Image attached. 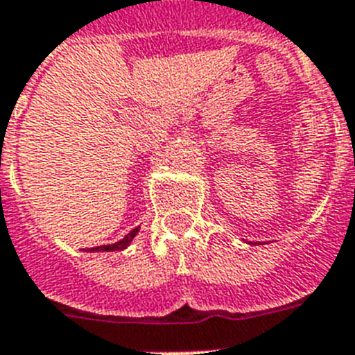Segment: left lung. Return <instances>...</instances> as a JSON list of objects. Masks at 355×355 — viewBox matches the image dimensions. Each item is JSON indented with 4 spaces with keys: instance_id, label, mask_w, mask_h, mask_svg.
I'll list each match as a JSON object with an SVG mask.
<instances>
[{
    "instance_id": "left-lung-1",
    "label": "left lung",
    "mask_w": 355,
    "mask_h": 355,
    "mask_svg": "<svg viewBox=\"0 0 355 355\" xmlns=\"http://www.w3.org/2000/svg\"><path fill=\"white\" fill-rule=\"evenodd\" d=\"M250 244H259V243H250Z\"/></svg>"
}]
</instances>
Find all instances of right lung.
Instances as JSON below:
<instances>
[{"label": "right lung", "mask_w": 355, "mask_h": 355, "mask_svg": "<svg viewBox=\"0 0 355 355\" xmlns=\"http://www.w3.org/2000/svg\"><path fill=\"white\" fill-rule=\"evenodd\" d=\"M140 227H135L132 232H129L125 237L122 239V241H118V243L114 244H105V246H96V248H87L85 252H122V250H125V248L129 246V244L132 243V239L137 237V233Z\"/></svg>", "instance_id": "add662e5"}]
</instances>
